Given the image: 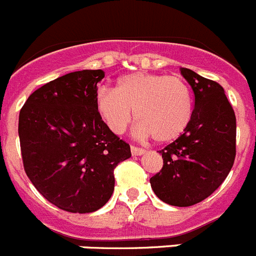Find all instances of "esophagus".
Instances as JSON below:
<instances>
[{
  "label": "esophagus",
  "instance_id": "esophagus-1",
  "mask_svg": "<svg viewBox=\"0 0 256 256\" xmlns=\"http://www.w3.org/2000/svg\"><path fill=\"white\" fill-rule=\"evenodd\" d=\"M130 152H132L133 156H142L144 152H146V151H144V148H134V146H132V148H130Z\"/></svg>",
  "mask_w": 256,
  "mask_h": 256
}]
</instances>
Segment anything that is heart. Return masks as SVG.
<instances>
[{
	"mask_svg": "<svg viewBox=\"0 0 256 256\" xmlns=\"http://www.w3.org/2000/svg\"><path fill=\"white\" fill-rule=\"evenodd\" d=\"M94 108L115 134L126 130L134 112L137 136L166 144L180 138L190 126L194 98L180 76L130 73L118 79L115 90L98 88Z\"/></svg>",
	"mask_w": 256,
	"mask_h": 256,
	"instance_id": "b5f03b06",
	"label": "heart"
}]
</instances>
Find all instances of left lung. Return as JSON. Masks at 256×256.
<instances>
[{"label":"left lung","instance_id":"obj_1","mask_svg":"<svg viewBox=\"0 0 256 256\" xmlns=\"http://www.w3.org/2000/svg\"><path fill=\"white\" fill-rule=\"evenodd\" d=\"M180 74L195 94L191 123L159 151L164 165L150 183L160 200L182 208L209 198L227 178L236 156V116L220 84L187 68Z\"/></svg>","mask_w":256,"mask_h":256}]
</instances>
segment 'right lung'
Listing matches in <instances>:
<instances>
[{
	"label": "right lung",
	"instance_id": "obj_1",
	"mask_svg": "<svg viewBox=\"0 0 256 256\" xmlns=\"http://www.w3.org/2000/svg\"><path fill=\"white\" fill-rule=\"evenodd\" d=\"M105 72L65 74L34 91L19 114L24 169L40 195L70 212H92L114 192V169L130 158V144L94 108Z\"/></svg>",
	"mask_w": 256,
	"mask_h": 256
}]
</instances>
